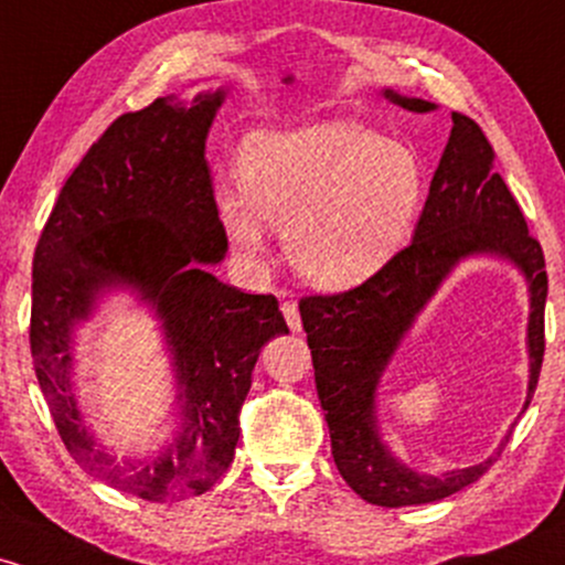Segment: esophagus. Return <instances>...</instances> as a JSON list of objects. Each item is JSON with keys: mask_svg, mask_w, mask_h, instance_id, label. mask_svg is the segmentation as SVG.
<instances>
[{"mask_svg": "<svg viewBox=\"0 0 565 565\" xmlns=\"http://www.w3.org/2000/svg\"><path fill=\"white\" fill-rule=\"evenodd\" d=\"M281 313H284V319H287L291 332H300L302 319H300V308H297V302L295 300H284L281 302Z\"/></svg>", "mask_w": 565, "mask_h": 565, "instance_id": "esophagus-1", "label": "esophagus"}]
</instances>
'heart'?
<instances>
[{"mask_svg":"<svg viewBox=\"0 0 565 565\" xmlns=\"http://www.w3.org/2000/svg\"><path fill=\"white\" fill-rule=\"evenodd\" d=\"M236 174L242 193L217 201L231 244L263 257V225L281 231L295 274L319 289H348L377 274L423 206L417 157L350 121L252 135Z\"/></svg>","mask_w":565,"mask_h":565,"instance_id":"1","label":"heart"}]
</instances>
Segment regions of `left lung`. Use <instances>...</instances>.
Listing matches in <instances>:
<instances>
[{"label": "left lung", "mask_w": 565, "mask_h": 565, "mask_svg": "<svg viewBox=\"0 0 565 565\" xmlns=\"http://www.w3.org/2000/svg\"><path fill=\"white\" fill-rule=\"evenodd\" d=\"M382 95L414 114L436 108V103L404 97L393 89ZM451 121L449 142L433 174L412 244L359 287L300 300V319L313 355L316 391L327 412L334 465L355 494L380 508L438 502L476 483L494 462V457H489L472 468L427 476L395 459L382 444L377 427L382 372L419 310L459 260L470 255H494L510 260L526 276L531 295L526 406L542 372L547 300L542 246L529 233L526 217L502 174L494 172V148L481 127L465 114H451ZM504 440L499 451L504 449Z\"/></svg>", "instance_id": "left-lung-1"}]
</instances>
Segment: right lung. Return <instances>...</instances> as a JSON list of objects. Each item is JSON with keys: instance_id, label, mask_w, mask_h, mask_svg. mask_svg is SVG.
Here are the masks:
<instances>
[{"instance_id": "add662e5", "label": "right lung", "mask_w": 565, "mask_h": 565, "mask_svg": "<svg viewBox=\"0 0 565 565\" xmlns=\"http://www.w3.org/2000/svg\"><path fill=\"white\" fill-rule=\"evenodd\" d=\"M223 100L225 89L167 95L121 114L61 188L34 252L29 340L57 433L89 476L148 502L199 497L228 470L260 348L289 334L274 295H246L206 268L228 252L204 159ZM114 286L158 310L173 353L179 430L151 458L103 450L70 391L73 327Z\"/></svg>"}]
</instances>
